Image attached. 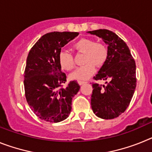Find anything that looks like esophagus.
Returning a JSON list of instances; mask_svg holds the SVG:
<instances>
[{"label":"esophagus","instance_id":"34e87169","mask_svg":"<svg viewBox=\"0 0 152 152\" xmlns=\"http://www.w3.org/2000/svg\"><path fill=\"white\" fill-rule=\"evenodd\" d=\"M78 83H79V84H80V85H83V84L86 83L87 82H86V81H79Z\"/></svg>","mask_w":152,"mask_h":152}]
</instances>
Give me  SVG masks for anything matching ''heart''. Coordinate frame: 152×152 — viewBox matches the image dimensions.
<instances>
[{"label": "heart", "instance_id": "b5f03b06", "mask_svg": "<svg viewBox=\"0 0 152 152\" xmlns=\"http://www.w3.org/2000/svg\"><path fill=\"white\" fill-rule=\"evenodd\" d=\"M72 48L76 52L83 53V63L85 64L78 68L71 74L72 80H85L89 79L96 71V66L101 67L107 60V47L100 42H95L89 38H82L73 44ZM58 63L62 69L70 71L75 67L74 59L69 53L60 51L58 54Z\"/></svg>", "mask_w": 152, "mask_h": 152}]
</instances>
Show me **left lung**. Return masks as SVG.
Here are the masks:
<instances>
[{
  "label": "left lung",
  "mask_w": 152,
  "mask_h": 152,
  "mask_svg": "<svg viewBox=\"0 0 152 152\" xmlns=\"http://www.w3.org/2000/svg\"><path fill=\"white\" fill-rule=\"evenodd\" d=\"M108 44V58L95 80H110L107 85L92 83L91 106L93 113L104 119H112L123 113L130 104L136 87V66L127 44L109 30L89 31Z\"/></svg>",
  "instance_id": "obj_1"
}]
</instances>
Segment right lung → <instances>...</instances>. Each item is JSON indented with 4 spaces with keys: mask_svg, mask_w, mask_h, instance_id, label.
Listing matches in <instances>:
<instances>
[{
    "mask_svg": "<svg viewBox=\"0 0 152 152\" xmlns=\"http://www.w3.org/2000/svg\"><path fill=\"white\" fill-rule=\"evenodd\" d=\"M78 35L77 32L48 33L38 39L27 56L25 97L34 114L46 122L56 123L66 119L72 109V97L80 90L76 81L63 86L66 76L58 63L62 47Z\"/></svg>",
    "mask_w": 152,
    "mask_h": 152,
    "instance_id": "1",
    "label": "right lung"
}]
</instances>
